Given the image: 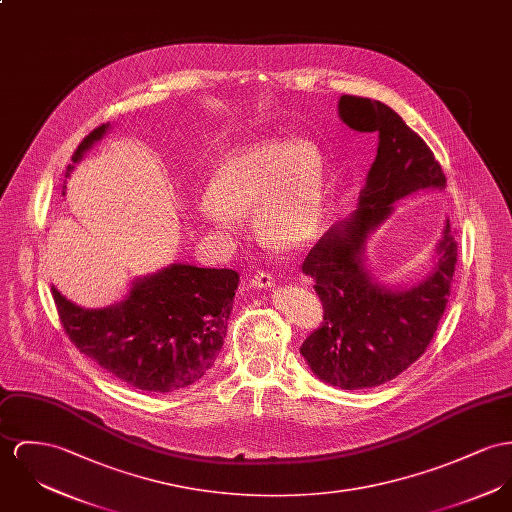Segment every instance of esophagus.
<instances>
[{"label": "esophagus", "instance_id": "obj_1", "mask_svg": "<svg viewBox=\"0 0 512 512\" xmlns=\"http://www.w3.org/2000/svg\"><path fill=\"white\" fill-rule=\"evenodd\" d=\"M275 282V278L271 273H265V271H261V273H257V275L251 276L249 278V286H253V288H267V286H271Z\"/></svg>", "mask_w": 512, "mask_h": 512}]
</instances>
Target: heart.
I'll list each match as a JSON object with an SVG mask.
<instances>
[{
	"label": "heart",
	"instance_id": "1",
	"mask_svg": "<svg viewBox=\"0 0 512 512\" xmlns=\"http://www.w3.org/2000/svg\"><path fill=\"white\" fill-rule=\"evenodd\" d=\"M323 161L312 142L259 140L234 148L216 167L198 210L222 230L253 208L257 237L276 249L310 239L321 216Z\"/></svg>",
	"mask_w": 512,
	"mask_h": 512
}]
</instances>
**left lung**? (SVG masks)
I'll return each mask as SVG.
<instances>
[{
  "mask_svg": "<svg viewBox=\"0 0 512 512\" xmlns=\"http://www.w3.org/2000/svg\"><path fill=\"white\" fill-rule=\"evenodd\" d=\"M339 117L358 132L378 134V154L353 216L310 249L302 271L314 278L323 321L300 347L315 376L341 390L386 384L433 341L458 263L446 220L433 275L407 290H388L368 275L366 237L394 210L395 200L423 189L442 191L446 177L425 140L388 105L343 95Z\"/></svg>",
  "mask_w": 512,
  "mask_h": 512,
  "instance_id": "obj_1",
  "label": "left lung"
}]
</instances>
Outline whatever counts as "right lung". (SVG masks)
Returning a JSON list of instances; mask_svg holds the SVG:
<instances>
[{
  "label": "right lung",
  "mask_w": 512,
  "mask_h": 512,
  "mask_svg": "<svg viewBox=\"0 0 512 512\" xmlns=\"http://www.w3.org/2000/svg\"><path fill=\"white\" fill-rule=\"evenodd\" d=\"M91 130L74 152L76 163L105 134ZM72 167H68L70 171ZM239 275L173 263L134 282L126 300L85 310L54 286L52 296L70 341L117 380L167 394L200 380L224 345Z\"/></svg>",
  "instance_id": "right-lung-1"
}]
</instances>
